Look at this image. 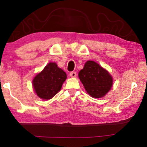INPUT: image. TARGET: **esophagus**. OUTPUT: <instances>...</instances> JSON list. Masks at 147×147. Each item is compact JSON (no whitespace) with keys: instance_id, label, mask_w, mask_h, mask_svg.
<instances>
[{"instance_id":"obj_1","label":"esophagus","mask_w":147,"mask_h":147,"mask_svg":"<svg viewBox=\"0 0 147 147\" xmlns=\"http://www.w3.org/2000/svg\"><path fill=\"white\" fill-rule=\"evenodd\" d=\"M69 75L71 78H76V76H77V74H76V71H71V73L69 74Z\"/></svg>"}]
</instances>
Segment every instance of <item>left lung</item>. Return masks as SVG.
Instances as JSON below:
<instances>
[{
  "label": "left lung",
  "instance_id": "left-lung-1",
  "mask_svg": "<svg viewBox=\"0 0 147 147\" xmlns=\"http://www.w3.org/2000/svg\"><path fill=\"white\" fill-rule=\"evenodd\" d=\"M78 76L86 91L93 98L103 97L112 86L110 74L93 61L86 62Z\"/></svg>",
  "mask_w": 147,
  "mask_h": 147
}]
</instances>
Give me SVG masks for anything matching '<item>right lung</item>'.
I'll use <instances>...</instances> for the list:
<instances>
[{
    "label": "right lung",
    "instance_id": "right-lung-1",
    "mask_svg": "<svg viewBox=\"0 0 147 147\" xmlns=\"http://www.w3.org/2000/svg\"><path fill=\"white\" fill-rule=\"evenodd\" d=\"M67 78L65 72L55 63H49L33 80V86L39 98L49 100L61 90Z\"/></svg>",
    "mask_w": 147,
    "mask_h": 147
}]
</instances>
